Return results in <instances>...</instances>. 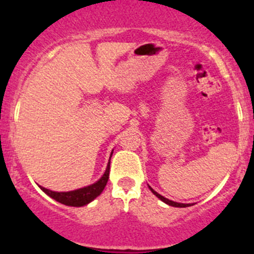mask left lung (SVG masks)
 Wrapping results in <instances>:
<instances>
[{
  "instance_id": "8db88e82",
  "label": "left lung",
  "mask_w": 254,
  "mask_h": 254,
  "mask_svg": "<svg viewBox=\"0 0 254 254\" xmlns=\"http://www.w3.org/2000/svg\"><path fill=\"white\" fill-rule=\"evenodd\" d=\"M150 189H151V191H152V193L155 194V195L157 196L158 199H161V200H162L163 203L168 204V205H171V206H177V207H186V206H190V205H189V204H181V203H176V201H172V200H170V199L165 198V196H162V195H161V194H158L157 191H155V190H153V189L151 188V187H150Z\"/></svg>"
}]
</instances>
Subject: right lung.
Wrapping results in <instances>:
<instances>
[{"label": "right lung", "mask_w": 254, "mask_h": 254, "mask_svg": "<svg viewBox=\"0 0 254 254\" xmlns=\"http://www.w3.org/2000/svg\"><path fill=\"white\" fill-rule=\"evenodd\" d=\"M113 153V152H112ZM112 157V156H111ZM109 170H111V160H109L108 166H107V170L104 172V175L102 176V178L98 182H96L94 184L88 187H84V188L77 189V190L72 191H53L49 190L47 188H42V190L44 193H47L49 196H51L53 199H55L56 201L61 204H65L68 206H83L86 204L91 203L93 199H96L99 194L103 191L104 187L107 186V182L109 178Z\"/></svg>", "instance_id": "1"}]
</instances>
